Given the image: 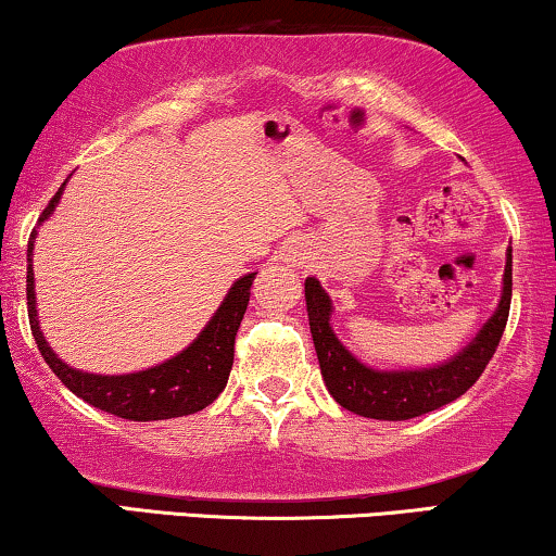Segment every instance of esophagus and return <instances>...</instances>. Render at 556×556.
Here are the masks:
<instances>
[{
    "instance_id": "34e87169",
    "label": "esophagus",
    "mask_w": 556,
    "mask_h": 556,
    "mask_svg": "<svg viewBox=\"0 0 556 556\" xmlns=\"http://www.w3.org/2000/svg\"><path fill=\"white\" fill-rule=\"evenodd\" d=\"M288 261H293V263H303V261H306V253H293V255H288Z\"/></svg>"
}]
</instances>
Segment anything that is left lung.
Segmentation results:
<instances>
[{
	"instance_id": "1",
	"label": "left lung",
	"mask_w": 556,
	"mask_h": 556,
	"mask_svg": "<svg viewBox=\"0 0 556 556\" xmlns=\"http://www.w3.org/2000/svg\"><path fill=\"white\" fill-rule=\"evenodd\" d=\"M511 306V248L506 250L504 288L498 306L481 331L458 354L435 367L375 369L356 359L331 329L333 303L316 278H306L308 326L314 337L318 367L326 390L349 413L371 420H409L458 400L483 375L501 337Z\"/></svg>"
}]
</instances>
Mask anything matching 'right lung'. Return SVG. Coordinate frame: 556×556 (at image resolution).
Returning <instances> with one entry per match:
<instances>
[{"instance_id": "obj_1", "label": "right lung", "mask_w": 556, "mask_h": 556, "mask_svg": "<svg viewBox=\"0 0 556 556\" xmlns=\"http://www.w3.org/2000/svg\"><path fill=\"white\" fill-rule=\"evenodd\" d=\"M63 187L58 189L48 207L37 219L40 227L52 212H55ZM33 230L27 242V314L29 329L40 349L42 359L55 371L67 390L86 400L103 413H111L124 420L134 422H151V420H169V417H181L200 413L212 405L225 390L227 377L232 369L235 356V333L240 329L242 316H245L250 301V286H253L255 273L238 278L230 291L219 303L215 316L210 318L207 326L200 331L192 344L185 352H179L172 359H166L156 367L131 371V375H93V371L73 369L60 356L52 352L37 318V301H35V273H33V250H35Z\"/></svg>"}]
</instances>
